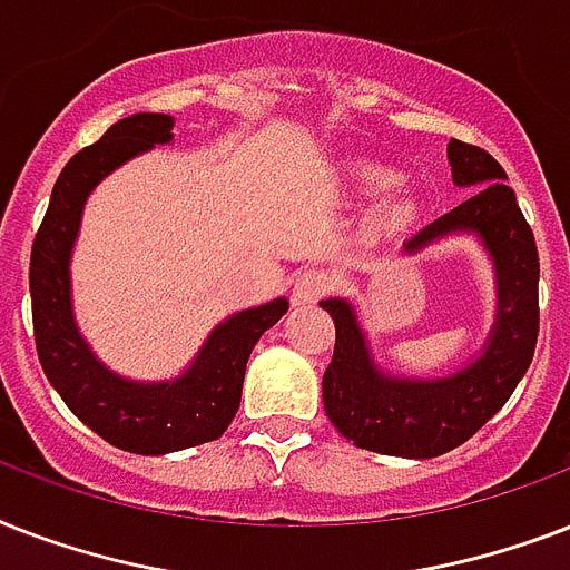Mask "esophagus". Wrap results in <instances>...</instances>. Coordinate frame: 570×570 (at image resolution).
<instances>
[{"label":"esophagus","instance_id":"34e87169","mask_svg":"<svg viewBox=\"0 0 570 570\" xmlns=\"http://www.w3.org/2000/svg\"><path fill=\"white\" fill-rule=\"evenodd\" d=\"M335 285V276H332L326 267H306L294 276V303H314V299L326 297Z\"/></svg>","mask_w":570,"mask_h":570}]
</instances>
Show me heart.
<instances>
[{"label": "heart", "mask_w": 570, "mask_h": 570, "mask_svg": "<svg viewBox=\"0 0 570 570\" xmlns=\"http://www.w3.org/2000/svg\"><path fill=\"white\" fill-rule=\"evenodd\" d=\"M356 176L364 188L373 190V194H382V190H391L397 185V173L385 170V167H371V164H367V167H358ZM409 214H412V206H409V203H394V206L385 212V217H389L391 223H406Z\"/></svg>", "instance_id": "obj_1"}]
</instances>
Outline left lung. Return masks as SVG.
I'll return each instance as SVG.
<instances>
[{
	"instance_id": "8db88e82",
	"label": "left lung",
	"mask_w": 570,
	"mask_h": 570,
	"mask_svg": "<svg viewBox=\"0 0 570 570\" xmlns=\"http://www.w3.org/2000/svg\"><path fill=\"white\" fill-rule=\"evenodd\" d=\"M453 181L473 188L450 214L406 244L421 249L450 232H476L498 264V323L480 358L444 380H389L373 371L364 335L344 299H323L335 321V350L323 373V409L341 435L385 456L432 459L459 448L503 409L539 341V247L507 170L465 140H450Z\"/></svg>"
}]
</instances>
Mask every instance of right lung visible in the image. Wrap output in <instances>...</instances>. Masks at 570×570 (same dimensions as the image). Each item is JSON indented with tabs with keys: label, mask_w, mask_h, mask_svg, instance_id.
<instances>
[{
	"label": "right lung",
	"mask_w": 570,
	"mask_h": 570,
	"mask_svg": "<svg viewBox=\"0 0 570 570\" xmlns=\"http://www.w3.org/2000/svg\"><path fill=\"white\" fill-rule=\"evenodd\" d=\"M167 114H131L97 144L67 161L52 188L35 244L29 288L35 344L47 380L70 412L108 444L140 456H161L220 439L240 406L247 358L282 314L285 299L249 308L220 323L185 376L161 385L126 382L105 371L81 341L70 312V249L85 199L102 176L144 149L173 138Z\"/></svg>",
	"instance_id": "1"
}]
</instances>
